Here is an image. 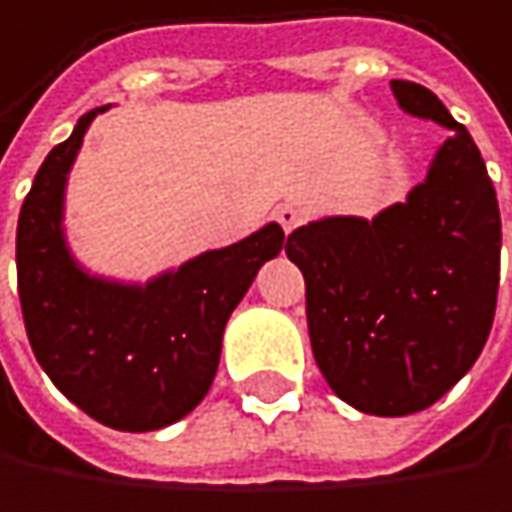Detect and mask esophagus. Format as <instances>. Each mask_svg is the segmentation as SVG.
<instances>
[{"instance_id":"obj_1","label":"esophagus","mask_w":512,"mask_h":512,"mask_svg":"<svg viewBox=\"0 0 512 512\" xmlns=\"http://www.w3.org/2000/svg\"><path fill=\"white\" fill-rule=\"evenodd\" d=\"M277 220H280V226L286 229V235L301 223V211L298 208H292V205H280L277 208Z\"/></svg>"}]
</instances>
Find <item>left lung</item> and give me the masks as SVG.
<instances>
[{
    "mask_svg": "<svg viewBox=\"0 0 512 512\" xmlns=\"http://www.w3.org/2000/svg\"><path fill=\"white\" fill-rule=\"evenodd\" d=\"M402 113L450 130L426 178L373 220L298 226L286 256L307 283L313 358L352 408H429L480 358L495 319L501 214L480 148L423 86L390 80Z\"/></svg>",
    "mask_w": 512,
    "mask_h": 512,
    "instance_id": "1",
    "label": "left lung"
}]
</instances>
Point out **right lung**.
<instances>
[{
    "mask_svg": "<svg viewBox=\"0 0 512 512\" xmlns=\"http://www.w3.org/2000/svg\"><path fill=\"white\" fill-rule=\"evenodd\" d=\"M107 110H89L41 163L17 220V286L32 352L53 384L104 426L151 432L202 402L232 310L286 235L265 223L145 283L83 268L65 235V190L86 130Z\"/></svg>",
    "mask_w": 512,
    "mask_h": 512,
    "instance_id": "add662e5",
    "label": "right lung"
}]
</instances>
